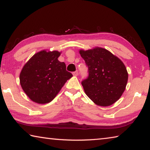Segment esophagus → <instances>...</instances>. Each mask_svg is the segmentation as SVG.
<instances>
[{
	"label": "esophagus",
	"instance_id": "1",
	"mask_svg": "<svg viewBox=\"0 0 150 150\" xmlns=\"http://www.w3.org/2000/svg\"><path fill=\"white\" fill-rule=\"evenodd\" d=\"M73 76H77L78 75V71H76L73 72Z\"/></svg>",
	"mask_w": 150,
	"mask_h": 150
}]
</instances>
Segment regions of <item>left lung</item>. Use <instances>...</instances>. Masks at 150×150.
<instances>
[{"mask_svg": "<svg viewBox=\"0 0 150 150\" xmlns=\"http://www.w3.org/2000/svg\"><path fill=\"white\" fill-rule=\"evenodd\" d=\"M88 69V77L82 81L85 93L96 105L110 106L126 89L128 74L123 62L108 50L96 47L80 50Z\"/></svg>", "mask_w": 150, "mask_h": 150, "instance_id": "8db88e82", "label": "left lung"}]
</instances>
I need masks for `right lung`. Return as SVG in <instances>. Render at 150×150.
Here are the masks:
<instances>
[{"instance_id":"1","label":"right lung","mask_w":150,"mask_h":150,"mask_svg":"<svg viewBox=\"0 0 150 150\" xmlns=\"http://www.w3.org/2000/svg\"><path fill=\"white\" fill-rule=\"evenodd\" d=\"M58 51L42 50L25 63L20 73V83L30 100L46 104L56 96L73 75L60 62Z\"/></svg>"}]
</instances>
